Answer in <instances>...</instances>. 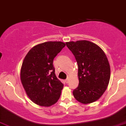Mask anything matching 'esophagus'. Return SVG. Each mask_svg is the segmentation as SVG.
Returning <instances> with one entry per match:
<instances>
[{
    "label": "esophagus",
    "instance_id": "esophagus-1",
    "mask_svg": "<svg viewBox=\"0 0 126 126\" xmlns=\"http://www.w3.org/2000/svg\"><path fill=\"white\" fill-rule=\"evenodd\" d=\"M65 83H69V78H68V77L67 78H66V80H65Z\"/></svg>",
    "mask_w": 126,
    "mask_h": 126
}]
</instances>
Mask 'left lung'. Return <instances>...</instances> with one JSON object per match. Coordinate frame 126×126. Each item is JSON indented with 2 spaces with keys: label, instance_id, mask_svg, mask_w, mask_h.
Instances as JSON below:
<instances>
[{
  "label": "left lung",
  "instance_id": "obj_1",
  "mask_svg": "<svg viewBox=\"0 0 126 126\" xmlns=\"http://www.w3.org/2000/svg\"><path fill=\"white\" fill-rule=\"evenodd\" d=\"M66 45L78 65L79 86L73 91L74 97L83 104L97 101L110 79V66L105 53L95 43L86 40L66 42Z\"/></svg>",
  "mask_w": 126,
  "mask_h": 126
}]
</instances>
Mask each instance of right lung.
Instances as JSON below:
<instances>
[{
  "label": "right lung",
  "mask_w": 126,
  "mask_h": 126,
  "mask_svg": "<svg viewBox=\"0 0 126 126\" xmlns=\"http://www.w3.org/2000/svg\"><path fill=\"white\" fill-rule=\"evenodd\" d=\"M65 45L61 42H44L32 47L25 56L21 82L34 103L50 106L60 99L63 84L55 74L53 60Z\"/></svg>",
  "instance_id": "1"
}]
</instances>
